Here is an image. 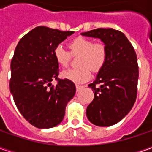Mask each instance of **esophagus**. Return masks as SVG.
Segmentation results:
<instances>
[{"label":"esophagus","mask_w":152,"mask_h":152,"mask_svg":"<svg viewBox=\"0 0 152 152\" xmlns=\"http://www.w3.org/2000/svg\"><path fill=\"white\" fill-rule=\"evenodd\" d=\"M83 87H84L83 85H76V90H77V91H80V90H81V89H82Z\"/></svg>","instance_id":"1"}]
</instances>
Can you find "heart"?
<instances>
[{
    "label": "heart",
    "instance_id": "obj_1",
    "mask_svg": "<svg viewBox=\"0 0 152 152\" xmlns=\"http://www.w3.org/2000/svg\"><path fill=\"white\" fill-rule=\"evenodd\" d=\"M68 48L73 55H80L77 68H69L61 73L63 79L80 84L89 80L93 72H98L104 67L107 59V48L102 42H96L89 38L79 36L68 43ZM56 61L62 67L68 65L71 54L61 45L56 46L53 50Z\"/></svg>",
    "mask_w": 152,
    "mask_h": 152
}]
</instances>
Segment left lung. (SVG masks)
Here are the masks:
<instances>
[{"mask_svg":"<svg viewBox=\"0 0 152 152\" xmlns=\"http://www.w3.org/2000/svg\"><path fill=\"white\" fill-rule=\"evenodd\" d=\"M101 39L107 48V59L96 80L89 85L94 100L86 115L93 124H116L131 110L137 96V56L124 34L113 28H96L81 34Z\"/></svg>","mask_w":152,"mask_h":152,"instance_id":"8db88e82","label":"left lung"}]
</instances>
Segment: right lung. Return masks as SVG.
Instances as JSON below:
<instances>
[{"instance_id":"right-lung-1","label":"right lung","mask_w":152,"mask_h":152,"mask_svg":"<svg viewBox=\"0 0 152 152\" xmlns=\"http://www.w3.org/2000/svg\"><path fill=\"white\" fill-rule=\"evenodd\" d=\"M73 31L39 26L21 39L11 61L10 91L23 117L39 129L58 125L76 87L68 79H58L59 65L53 50ZM58 84L52 86L51 81Z\"/></svg>"}]
</instances>
